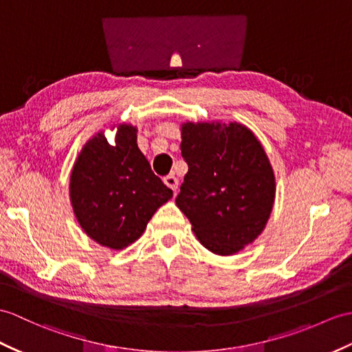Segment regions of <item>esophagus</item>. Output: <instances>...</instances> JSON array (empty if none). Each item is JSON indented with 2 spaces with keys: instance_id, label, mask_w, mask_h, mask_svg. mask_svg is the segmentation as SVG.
I'll use <instances>...</instances> for the list:
<instances>
[{
  "instance_id": "esophagus-1",
  "label": "esophagus",
  "mask_w": 352,
  "mask_h": 352,
  "mask_svg": "<svg viewBox=\"0 0 352 352\" xmlns=\"http://www.w3.org/2000/svg\"><path fill=\"white\" fill-rule=\"evenodd\" d=\"M163 182H165V184L169 187V189H173L174 192H177V189H178V179H177L175 175H168V177H165V179H163Z\"/></svg>"
}]
</instances>
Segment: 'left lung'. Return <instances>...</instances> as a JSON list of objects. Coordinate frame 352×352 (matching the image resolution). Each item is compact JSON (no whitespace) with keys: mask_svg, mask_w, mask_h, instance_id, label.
<instances>
[{"mask_svg":"<svg viewBox=\"0 0 352 352\" xmlns=\"http://www.w3.org/2000/svg\"><path fill=\"white\" fill-rule=\"evenodd\" d=\"M189 170L175 198L204 248L234 255L258 239L272 214L276 183L263 145L239 122H184Z\"/></svg>","mask_w":352,"mask_h":352,"instance_id":"obj_1","label":"left lung"}]
</instances>
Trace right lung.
I'll return each mask as SVG.
<instances>
[{
  "label": "right lung",
  "instance_id": "1",
  "mask_svg": "<svg viewBox=\"0 0 352 352\" xmlns=\"http://www.w3.org/2000/svg\"><path fill=\"white\" fill-rule=\"evenodd\" d=\"M173 190L154 175L136 144V127L120 124L116 144L103 132L84 145L70 175V201L80 228L104 248L124 249Z\"/></svg>",
  "mask_w": 352,
  "mask_h": 352
}]
</instances>
